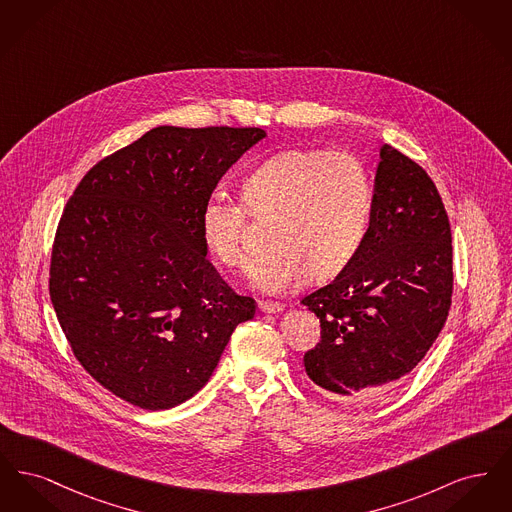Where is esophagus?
<instances>
[{
	"mask_svg": "<svg viewBox=\"0 0 512 512\" xmlns=\"http://www.w3.org/2000/svg\"><path fill=\"white\" fill-rule=\"evenodd\" d=\"M259 311L267 313V315H276L284 311L282 303H274V301H259Z\"/></svg>",
	"mask_w": 512,
	"mask_h": 512,
	"instance_id": "1",
	"label": "esophagus"
}]
</instances>
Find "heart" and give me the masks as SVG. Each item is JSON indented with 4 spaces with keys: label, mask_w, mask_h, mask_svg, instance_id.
<instances>
[{
    "label": "heart",
    "mask_w": 512,
    "mask_h": 512,
    "mask_svg": "<svg viewBox=\"0 0 512 512\" xmlns=\"http://www.w3.org/2000/svg\"><path fill=\"white\" fill-rule=\"evenodd\" d=\"M244 199L253 213H278L270 228L274 245L253 261L249 282L280 295L311 274L330 278L355 259L372 219L374 186L353 153L290 149L245 176ZM244 222V205L222 192L201 207L203 242L226 267L247 263Z\"/></svg>",
    "instance_id": "b5f03b06"
}]
</instances>
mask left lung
I'll return each instance as SVG.
<instances>
[{
	"label": "left lung",
	"instance_id": "8db88e82",
	"mask_svg": "<svg viewBox=\"0 0 512 512\" xmlns=\"http://www.w3.org/2000/svg\"><path fill=\"white\" fill-rule=\"evenodd\" d=\"M451 228L436 184L413 159L380 147L363 247L301 303L320 318L309 378L338 401L397 386L438 338L451 307Z\"/></svg>",
	"mask_w": 512,
	"mask_h": 512
}]
</instances>
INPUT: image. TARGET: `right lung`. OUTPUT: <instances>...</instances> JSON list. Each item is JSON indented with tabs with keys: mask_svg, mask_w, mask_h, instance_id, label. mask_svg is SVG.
Segmentation results:
<instances>
[{
	"mask_svg": "<svg viewBox=\"0 0 512 512\" xmlns=\"http://www.w3.org/2000/svg\"><path fill=\"white\" fill-rule=\"evenodd\" d=\"M261 128L157 126L82 178L57 228L49 295L76 359L147 411L201 390L255 301L207 261L199 215Z\"/></svg>",
	"mask_w": 512,
	"mask_h": 512,
	"instance_id": "1",
	"label": "right lung"
}]
</instances>
